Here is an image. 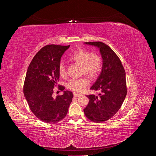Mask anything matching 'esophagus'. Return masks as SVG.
<instances>
[{
	"mask_svg": "<svg viewBox=\"0 0 156 156\" xmlns=\"http://www.w3.org/2000/svg\"><path fill=\"white\" fill-rule=\"evenodd\" d=\"M73 96H74L75 97H79V96H81V94H78V93L74 92V93H73Z\"/></svg>",
	"mask_w": 156,
	"mask_h": 156,
	"instance_id": "esophagus-1",
	"label": "esophagus"
}]
</instances>
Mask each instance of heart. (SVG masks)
<instances>
[{
  "mask_svg": "<svg viewBox=\"0 0 156 156\" xmlns=\"http://www.w3.org/2000/svg\"><path fill=\"white\" fill-rule=\"evenodd\" d=\"M69 60L72 62L81 66L82 74H85L90 79H95L100 73L103 61L100 55L92 53L90 51L78 49L75 50L69 56ZM58 72L61 77L66 75V67L64 62H60L58 66ZM89 84L88 79L83 77L80 79H72L68 83L67 87L71 90L79 92Z\"/></svg>",
  "mask_w": 156,
  "mask_h": 156,
  "instance_id": "obj_1",
  "label": "heart"
}]
</instances>
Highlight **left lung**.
<instances>
[{"label":"left lung","mask_w":156,"mask_h":156,"mask_svg":"<svg viewBox=\"0 0 156 156\" xmlns=\"http://www.w3.org/2000/svg\"><path fill=\"white\" fill-rule=\"evenodd\" d=\"M100 49L103 59L101 73L91 90L100 91L89 95L84 113L89 120L100 123L109 120L119 111L127 94L126 72L119 56L109 46L101 41L85 42Z\"/></svg>","instance_id":"8db88e82"}]
</instances>
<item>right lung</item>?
Returning a JSON list of instances; mask_svg holds the SVG:
<instances>
[{
  "label": "right lung",
  "instance_id": "add662e5",
  "mask_svg": "<svg viewBox=\"0 0 156 156\" xmlns=\"http://www.w3.org/2000/svg\"><path fill=\"white\" fill-rule=\"evenodd\" d=\"M69 45H48L41 48L28 68L23 92L28 104L37 119L45 123L55 124L66 116L73 97L72 92L64 91L62 95L53 97L60 74V58ZM61 91L64 87L59 86Z\"/></svg>",
  "mask_w": 156,
  "mask_h": 156
}]
</instances>
